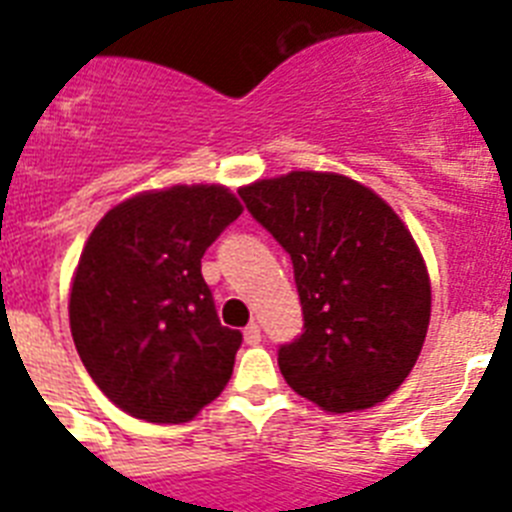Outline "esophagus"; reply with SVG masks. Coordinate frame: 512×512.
Listing matches in <instances>:
<instances>
[{
	"label": "esophagus",
	"mask_w": 512,
	"mask_h": 512,
	"mask_svg": "<svg viewBox=\"0 0 512 512\" xmlns=\"http://www.w3.org/2000/svg\"><path fill=\"white\" fill-rule=\"evenodd\" d=\"M243 338H246L248 346H256V343H261V328L256 323L248 325L246 330H243Z\"/></svg>",
	"instance_id": "obj_1"
}]
</instances>
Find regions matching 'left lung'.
<instances>
[{"label":"left lung","instance_id":"1","mask_svg":"<svg viewBox=\"0 0 512 512\" xmlns=\"http://www.w3.org/2000/svg\"><path fill=\"white\" fill-rule=\"evenodd\" d=\"M238 194L295 269L305 325L279 346L289 387L330 413L390 397L418 361L431 320V282L405 223L341 174L292 171Z\"/></svg>","mask_w":512,"mask_h":512}]
</instances>
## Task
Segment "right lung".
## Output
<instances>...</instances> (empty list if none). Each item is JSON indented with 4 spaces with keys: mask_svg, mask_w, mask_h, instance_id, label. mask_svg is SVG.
Returning a JSON list of instances; mask_svg holds the SVG:
<instances>
[{
    "mask_svg": "<svg viewBox=\"0 0 512 512\" xmlns=\"http://www.w3.org/2000/svg\"><path fill=\"white\" fill-rule=\"evenodd\" d=\"M241 202L176 184L112 207L81 251L69 320L89 377L148 423H187L225 390L243 336L220 325L202 256Z\"/></svg>",
    "mask_w": 512,
    "mask_h": 512,
    "instance_id": "1",
    "label": "right lung"
}]
</instances>
